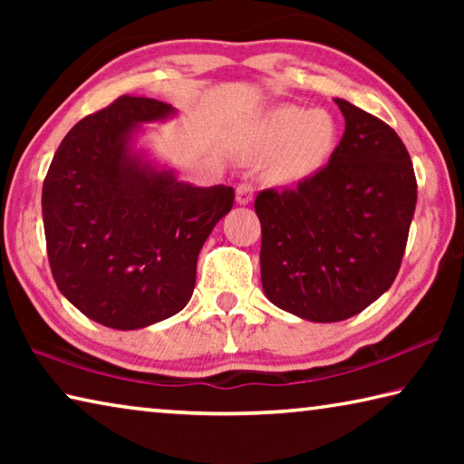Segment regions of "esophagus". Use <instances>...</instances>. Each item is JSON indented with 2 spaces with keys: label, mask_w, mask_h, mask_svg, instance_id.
<instances>
[{
  "label": "esophagus",
  "mask_w": 464,
  "mask_h": 464,
  "mask_svg": "<svg viewBox=\"0 0 464 464\" xmlns=\"http://www.w3.org/2000/svg\"><path fill=\"white\" fill-rule=\"evenodd\" d=\"M254 198V184L251 182H239L237 184V202L247 204Z\"/></svg>",
  "instance_id": "1"
}]
</instances>
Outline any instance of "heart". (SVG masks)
<instances>
[{
	"mask_svg": "<svg viewBox=\"0 0 464 464\" xmlns=\"http://www.w3.org/2000/svg\"><path fill=\"white\" fill-rule=\"evenodd\" d=\"M335 143V122L324 110L285 106L266 121V155H282L280 169L288 178L309 174Z\"/></svg>",
	"mask_w": 464,
	"mask_h": 464,
	"instance_id": "1",
	"label": "heart"
}]
</instances>
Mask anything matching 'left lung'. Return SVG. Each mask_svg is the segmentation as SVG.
<instances>
[{
	"mask_svg": "<svg viewBox=\"0 0 464 464\" xmlns=\"http://www.w3.org/2000/svg\"><path fill=\"white\" fill-rule=\"evenodd\" d=\"M345 119L324 168L256 196L262 286L293 315L334 324L364 311L395 280L418 202L403 140L387 122L335 98Z\"/></svg>",
	"mask_w": 464,
	"mask_h": 464,
	"instance_id": "1",
	"label": "left lung"
}]
</instances>
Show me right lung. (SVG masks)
Returning a JSON list of instances; mask_svg holds the SVG:
<instances>
[{"label": "right lung", "mask_w": 464, "mask_h": 464, "mask_svg": "<svg viewBox=\"0 0 464 464\" xmlns=\"http://www.w3.org/2000/svg\"><path fill=\"white\" fill-rule=\"evenodd\" d=\"M174 112L121 96L67 132L43 186L46 254L57 286L85 317L139 329L182 311L196 260L235 200L231 186L196 188L130 153L140 122Z\"/></svg>", "instance_id": "obj_1"}]
</instances>
